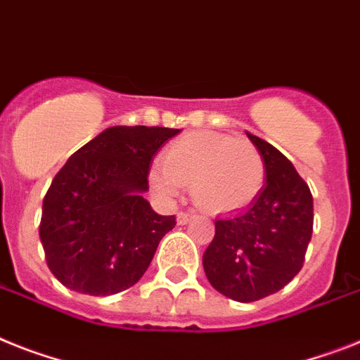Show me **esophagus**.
<instances>
[{
    "mask_svg": "<svg viewBox=\"0 0 360 360\" xmlns=\"http://www.w3.org/2000/svg\"><path fill=\"white\" fill-rule=\"evenodd\" d=\"M192 217L194 216H192L190 212H179L177 214V223H179V225H186V223H188Z\"/></svg>",
    "mask_w": 360,
    "mask_h": 360,
    "instance_id": "1",
    "label": "esophagus"
}]
</instances>
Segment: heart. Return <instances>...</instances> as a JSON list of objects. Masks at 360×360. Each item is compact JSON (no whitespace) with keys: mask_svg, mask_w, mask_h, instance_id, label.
Here are the masks:
<instances>
[{"mask_svg":"<svg viewBox=\"0 0 360 360\" xmlns=\"http://www.w3.org/2000/svg\"><path fill=\"white\" fill-rule=\"evenodd\" d=\"M150 185L165 199L177 198L190 185L194 201L207 212H236L264 188L265 161L249 141L194 131L174 141L162 161L150 166Z\"/></svg>","mask_w":360,"mask_h":360,"instance_id":"1","label":"heart"}]
</instances>
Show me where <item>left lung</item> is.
Masks as SVG:
<instances>
[{
	"label": "left lung",
	"instance_id": "obj_1",
	"mask_svg": "<svg viewBox=\"0 0 360 360\" xmlns=\"http://www.w3.org/2000/svg\"><path fill=\"white\" fill-rule=\"evenodd\" d=\"M265 161V185L249 207L216 219L203 269L216 291L256 302L300 273L313 234V195L280 150L247 134Z\"/></svg>",
	"mask_w": 360,
	"mask_h": 360
}]
</instances>
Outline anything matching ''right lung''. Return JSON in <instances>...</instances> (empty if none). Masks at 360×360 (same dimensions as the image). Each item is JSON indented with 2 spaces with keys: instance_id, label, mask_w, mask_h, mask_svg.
Segmentation results:
<instances>
[{
  "instance_id": "add662e5",
  "label": "right lung",
  "mask_w": 360,
  "mask_h": 360,
  "mask_svg": "<svg viewBox=\"0 0 360 360\" xmlns=\"http://www.w3.org/2000/svg\"><path fill=\"white\" fill-rule=\"evenodd\" d=\"M181 129L113 126L72 153L44 198L40 240L65 288L108 297L131 288L152 264L175 216L146 199L159 148Z\"/></svg>"
}]
</instances>
